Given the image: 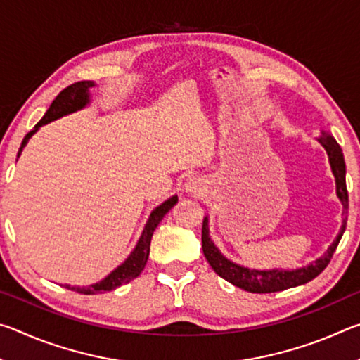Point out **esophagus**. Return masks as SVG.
<instances>
[{
  "label": "esophagus",
  "mask_w": 360,
  "mask_h": 360,
  "mask_svg": "<svg viewBox=\"0 0 360 360\" xmlns=\"http://www.w3.org/2000/svg\"><path fill=\"white\" fill-rule=\"evenodd\" d=\"M205 191H206L205 182L198 178H193L186 184V192L191 193L192 197H200V195L205 193Z\"/></svg>",
  "instance_id": "obj_1"
}]
</instances>
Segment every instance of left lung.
<instances>
[{"label":"left lung","instance_id":"1","mask_svg":"<svg viewBox=\"0 0 360 360\" xmlns=\"http://www.w3.org/2000/svg\"><path fill=\"white\" fill-rule=\"evenodd\" d=\"M319 143L324 146L328 154V160H330L335 182H337V195L341 205H343V214L346 216V211H348V206H349V198H348V188H346V165H345L343 152H341L340 144L335 141V138L326 131H322ZM345 229H346V219L343 221V225H341V230L337 236V240L332 243V246L327 249V252L322 255L321 259L316 260L314 264L298 268V270L259 271V270H251V268L236 265L229 259H225L224 255L219 252V249L214 246V243H212L210 238L208 217L203 219L202 246H203V254L206 260H208V264L219 276L225 279V281L231 283L240 289H245L246 292H252V294H270V292H279L289 288H295V285L307 284L308 281H311V279L321 275V273L326 270L328 262H330L335 249H337L341 236L345 233Z\"/></svg>","mask_w":360,"mask_h":360}]
</instances>
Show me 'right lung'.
<instances>
[{
  "label": "right lung",
  "mask_w": 360,
  "mask_h": 360,
  "mask_svg": "<svg viewBox=\"0 0 360 360\" xmlns=\"http://www.w3.org/2000/svg\"><path fill=\"white\" fill-rule=\"evenodd\" d=\"M94 87L92 81H81V82H75L68 85V87L63 89L62 92L57 95V98L52 101L51 108L47 109V112L44 114L38 124H36L34 130H32L30 133H27V136L23 138L22 146L19 149V154L17 157H20L22 149L25 148L28 139L34 135V131L39 129V127L49 124L51 120H56L58 117H62L65 114L75 112L77 109L84 108L89 103V89ZM178 203V197H172L169 200H167L165 203H162L158 208H155L154 211L150 212V217L146 227L143 230L141 238H139L136 248L133 249V252L130 254V257L127 259L124 264L120 266L115 268V270L108 275L103 281L89 285V288H75V285H66V289H71L75 292H79V294H103V292H109L117 289L119 285L130 283L131 279H135L136 276H139V273L143 271V268L148 264V257H149V249H150V240L152 235H154V230L157 229V225L160 224V221L163 219V216L173 208V206Z\"/></svg>",
  "instance_id": "right-lung-1"
}]
</instances>
